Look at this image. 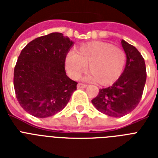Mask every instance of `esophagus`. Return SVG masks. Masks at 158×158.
Listing matches in <instances>:
<instances>
[{
	"mask_svg": "<svg viewBox=\"0 0 158 158\" xmlns=\"http://www.w3.org/2000/svg\"><path fill=\"white\" fill-rule=\"evenodd\" d=\"M87 84H82V83H79L78 85H77V88L78 89H84V88H86Z\"/></svg>",
	"mask_w": 158,
	"mask_h": 158,
	"instance_id": "34e87169",
	"label": "esophagus"
}]
</instances>
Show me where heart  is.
I'll return each mask as SVG.
<instances>
[{"mask_svg":"<svg viewBox=\"0 0 158 158\" xmlns=\"http://www.w3.org/2000/svg\"><path fill=\"white\" fill-rule=\"evenodd\" d=\"M65 64L68 73L78 79L88 70L93 79L102 85L116 81L126 64V53L117 46L103 42H93L79 47L75 53L67 56Z\"/></svg>","mask_w":158,"mask_h":158,"instance_id":"heart-1","label":"heart"}]
</instances>
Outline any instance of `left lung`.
<instances>
[{
    "label": "left lung",
    "mask_w": 158,
    "mask_h": 158,
    "mask_svg": "<svg viewBox=\"0 0 158 158\" xmlns=\"http://www.w3.org/2000/svg\"><path fill=\"white\" fill-rule=\"evenodd\" d=\"M121 45L126 53V64L120 78L110 87L99 89L92 103L100 112L112 117H121L131 112L139 103L147 73L144 59L125 40Z\"/></svg>",
    "instance_id": "8db88e82"
}]
</instances>
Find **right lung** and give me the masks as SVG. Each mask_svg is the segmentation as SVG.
<instances>
[{"label": "right lung", "instance_id": "1", "mask_svg": "<svg viewBox=\"0 0 158 158\" xmlns=\"http://www.w3.org/2000/svg\"><path fill=\"white\" fill-rule=\"evenodd\" d=\"M74 45L68 37L52 33L31 41L21 51L14 70L16 98L23 110L38 118L63 110L77 89L66 75L64 61Z\"/></svg>", "mask_w": 158, "mask_h": 158}]
</instances>
